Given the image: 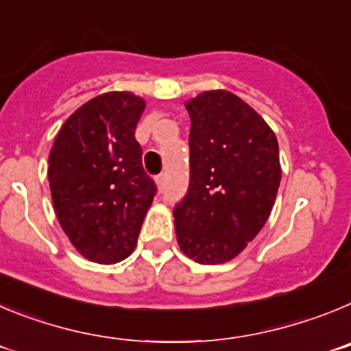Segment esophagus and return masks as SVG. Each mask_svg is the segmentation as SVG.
I'll use <instances>...</instances> for the list:
<instances>
[{"label": "esophagus", "mask_w": 351, "mask_h": 351, "mask_svg": "<svg viewBox=\"0 0 351 351\" xmlns=\"http://www.w3.org/2000/svg\"><path fill=\"white\" fill-rule=\"evenodd\" d=\"M156 184H158V188H160L161 191L165 190V184H167V173H160V176H156Z\"/></svg>", "instance_id": "obj_1"}]
</instances>
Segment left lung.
I'll use <instances>...</instances> for the list:
<instances>
[{
  "label": "left lung",
  "instance_id": "1",
  "mask_svg": "<svg viewBox=\"0 0 351 351\" xmlns=\"http://www.w3.org/2000/svg\"><path fill=\"white\" fill-rule=\"evenodd\" d=\"M190 184L173 207L184 255L204 265L237 256L267 221L280 188L274 132L239 96L206 91L186 104Z\"/></svg>",
  "mask_w": 351,
  "mask_h": 351
}]
</instances>
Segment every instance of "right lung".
Listing matches in <instances>:
<instances>
[{
  "label": "right lung",
  "instance_id": "right-lung-1",
  "mask_svg": "<svg viewBox=\"0 0 351 351\" xmlns=\"http://www.w3.org/2000/svg\"><path fill=\"white\" fill-rule=\"evenodd\" d=\"M144 107L126 91L96 96L68 117L51 149L56 216L71 244L93 262L116 263L132 255L158 191L135 138Z\"/></svg>",
  "mask_w": 351,
  "mask_h": 351
}]
</instances>
